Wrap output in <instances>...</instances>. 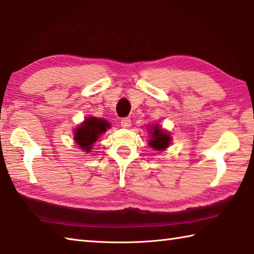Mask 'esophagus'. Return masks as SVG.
<instances>
[{
  "label": "esophagus",
  "instance_id": "esophagus-1",
  "mask_svg": "<svg viewBox=\"0 0 254 254\" xmlns=\"http://www.w3.org/2000/svg\"><path fill=\"white\" fill-rule=\"evenodd\" d=\"M120 126L123 128H129L131 126V120L129 118H123L120 120Z\"/></svg>",
  "mask_w": 254,
  "mask_h": 254
}]
</instances>
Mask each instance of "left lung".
<instances>
[{
    "label": "left lung",
    "instance_id": "1",
    "mask_svg": "<svg viewBox=\"0 0 254 254\" xmlns=\"http://www.w3.org/2000/svg\"><path fill=\"white\" fill-rule=\"evenodd\" d=\"M171 141V137L165 130H163L161 127L155 126L153 127L152 131V139L149 140V145L154 149L163 150L168 147Z\"/></svg>",
    "mask_w": 254,
    "mask_h": 254
}]
</instances>
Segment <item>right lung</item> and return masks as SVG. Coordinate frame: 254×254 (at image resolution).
I'll return each mask as SVG.
<instances>
[{
    "label": "right lung",
    "mask_w": 254,
    "mask_h": 254,
    "mask_svg": "<svg viewBox=\"0 0 254 254\" xmlns=\"http://www.w3.org/2000/svg\"><path fill=\"white\" fill-rule=\"evenodd\" d=\"M109 126V123L104 119L89 117L75 129L73 138L79 147L89 153L93 143L99 138L100 134H104Z\"/></svg>",
    "instance_id": "right-lung-1"
}]
</instances>
